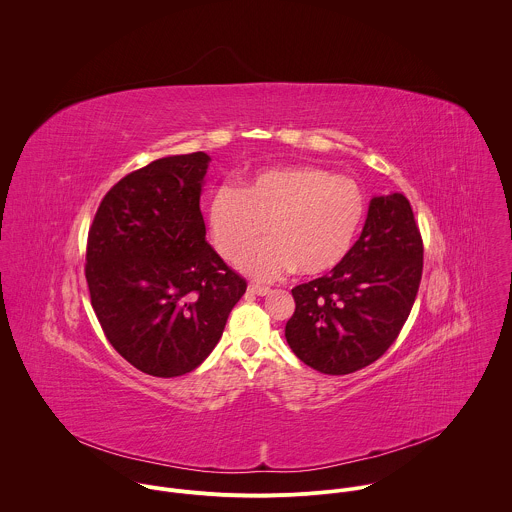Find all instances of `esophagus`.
<instances>
[{"label": "esophagus", "mask_w": 512, "mask_h": 512, "mask_svg": "<svg viewBox=\"0 0 512 512\" xmlns=\"http://www.w3.org/2000/svg\"><path fill=\"white\" fill-rule=\"evenodd\" d=\"M248 292L250 294H256V296H268L272 290L268 286H260V284H250L248 286Z\"/></svg>", "instance_id": "34e87169"}]
</instances>
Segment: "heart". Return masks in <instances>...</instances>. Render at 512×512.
<instances>
[{"label":"heart","mask_w":512,"mask_h":512,"mask_svg":"<svg viewBox=\"0 0 512 512\" xmlns=\"http://www.w3.org/2000/svg\"><path fill=\"white\" fill-rule=\"evenodd\" d=\"M365 210L355 180L314 165H278L254 172L240 188H216L208 230L216 252L232 262L267 228L271 238L240 260L256 280H274L294 268L318 276L345 260Z\"/></svg>","instance_id":"b5f03b06"}]
</instances>
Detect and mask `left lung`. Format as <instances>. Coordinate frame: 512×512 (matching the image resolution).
Here are the masks:
<instances>
[{
    "label": "left lung",
    "instance_id": "8db88e82",
    "mask_svg": "<svg viewBox=\"0 0 512 512\" xmlns=\"http://www.w3.org/2000/svg\"><path fill=\"white\" fill-rule=\"evenodd\" d=\"M423 274V238L409 200L375 196L359 240L330 274L292 290V351L310 367L353 373L379 359L407 322Z\"/></svg>",
    "mask_w": 512,
    "mask_h": 512
}]
</instances>
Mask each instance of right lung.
Here are the masks:
<instances>
[{
    "mask_svg": "<svg viewBox=\"0 0 512 512\" xmlns=\"http://www.w3.org/2000/svg\"><path fill=\"white\" fill-rule=\"evenodd\" d=\"M208 163L190 153L129 172L103 196L87 236L85 278L105 338L155 377L196 369L246 292L204 238Z\"/></svg>",
    "mask_w": 512,
    "mask_h": 512,
    "instance_id": "obj_1",
    "label": "right lung"
}]
</instances>
